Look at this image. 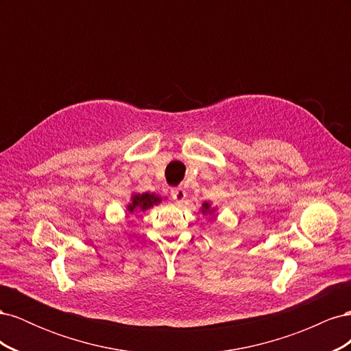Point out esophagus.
<instances>
[{"label": "esophagus", "mask_w": 351, "mask_h": 351, "mask_svg": "<svg viewBox=\"0 0 351 351\" xmlns=\"http://www.w3.org/2000/svg\"><path fill=\"white\" fill-rule=\"evenodd\" d=\"M186 190L183 187H174L171 189V197L174 202H177V204H180V202H183L186 199Z\"/></svg>", "instance_id": "1"}]
</instances>
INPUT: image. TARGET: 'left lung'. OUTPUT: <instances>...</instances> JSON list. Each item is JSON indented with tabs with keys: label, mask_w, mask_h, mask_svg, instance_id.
Here are the masks:
<instances>
[{
	"label": "left lung",
	"mask_w": 351,
	"mask_h": 351,
	"mask_svg": "<svg viewBox=\"0 0 351 351\" xmlns=\"http://www.w3.org/2000/svg\"><path fill=\"white\" fill-rule=\"evenodd\" d=\"M202 210H204V214H206V212H209L210 209H209V204H204V209H202Z\"/></svg>",
	"instance_id": "left-lung-1"
}]
</instances>
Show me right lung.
<instances>
[{
    "label": "right lung",
    "mask_w": 351,
    "mask_h": 351,
    "mask_svg": "<svg viewBox=\"0 0 351 351\" xmlns=\"http://www.w3.org/2000/svg\"><path fill=\"white\" fill-rule=\"evenodd\" d=\"M161 200L158 196L155 195H149V193H143V195H134L132 197V204L129 205V210L133 212L136 209H141L145 210L147 208H151L152 205L158 204V202Z\"/></svg>",
    "instance_id": "obj_1"
}]
</instances>
